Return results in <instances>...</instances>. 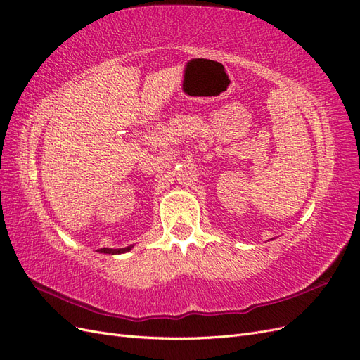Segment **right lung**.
Returning <instances> with one entry per match:
<instances>
[{"label":"right lung","instance_id":"add662e5","mask_svg":"<svg viewBox=\"0 0 360 360\" xmlns=\"http://www.w3.org/2000/svg\"><path fill=\"white\" fill-rule=\"evenodd\" d=\"M134 246H127V248H120V249H111V248H101L97 249L99 252L102 254H111V255H115V254H124V252H129L130 249H132Z\"/></svg>","mask_w":360,"mask_h":360}]
</instances>
